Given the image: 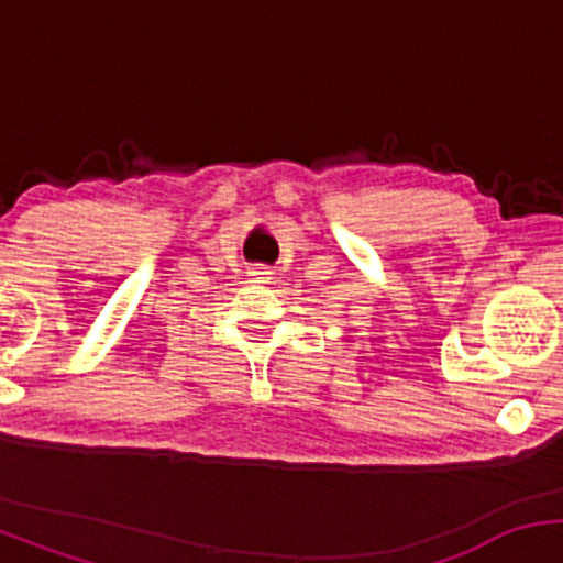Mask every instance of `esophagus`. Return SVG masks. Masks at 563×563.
<instances>
[{
    "label": "esophagus",
    "instance_id": "1",
    "mask_svg": "<svg viewBox=\"0 0 563 563\" xmlns=\"http://www.w3.org/2000/svg\"><path fill=\"white\" fill-rule=\"evenodd\" d=\"M249 275L254 277L256 283H267L269 277H273V269H269V267H264V264H254V267L249 269Z\"/></svg>",
    "mask_w": 563,
    "mask_h": 563
}]
</instances>
